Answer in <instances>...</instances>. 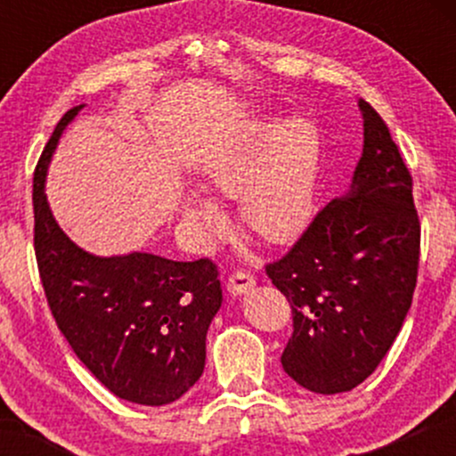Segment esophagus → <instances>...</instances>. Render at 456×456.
Returning a JSON list of instances; mask_svg holds the SVG:
<instances>
[{
    "label": "esophagus",
    "mask_w": 456,
    "mask_h": 456,
    "mask_svg": "<svg viewBox=\"0 0 456 456\" xmlns=\"http://www.w3.org/2000/svg\"><path fill=\"white\" fill-rule=\"evenodd\" d=\"M253 287H255V279L250 274H246V272H235L232 279L227 281L229 294H233V296L248 294V291L253 289Z\"/></svg>",
    "instance_id": "34e87169"
}]
</instances>
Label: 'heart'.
<instances>
[{"label": "heart", "instance_id": "heart-1", "mask_svg": "<svg viewBox=\"0 0 456 456\" xmlns=\"http://www.w3.org/2000/svg\"><path fill=\"white\" fill-rule=\"evenodd\" d=\"M322 139L305 118L259 115L246 122L206 165L209 199L186 192L182 221L201 244H212L227 229L216 203L240 197L238 218L244 232L265 244L296 240L315 214Z\"/></svg>", "mask_w": 456, "mask_h": 456}]
</instances>
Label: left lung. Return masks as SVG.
<instances>
[{
	"label": "left lung",
	"mask_w": 456,
	"mask_h": 456,
	"mask_svg": "<svg viewBox=\"0 0 456 456\" xmlns=\"http://www.w3.org/2000/svg\"><path fill=\"white\" fill-rule=\"evenodd\" d=\"M358 107L364 145L352 184L265 268L294 313L282 369L317 395L352 390L378 369L416 289L420 223L411 175L378 111L364 101Z\"/></svg>",
	"instance_id": "obj_1"
}]
</instances>
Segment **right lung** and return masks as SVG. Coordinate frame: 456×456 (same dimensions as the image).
<instances>
[{
  "mask_svg": "<svg viewBox=\"0 0 456 456\" xmlns=\"http://www.w3.org/2000/svg\"><path fill=\"white\" fill-rule=\"evenodd\" d=\"M86 104L60 119L34 174V246L57 328L104 388L160 407L186 395L206 366V337L223 305L210 259L174 261L133 250L87 253L55 221L46 174L57 143Z\"/></svg>",
  "mask_w": 456,
  "mask_h": 456,
  "instance_id": "obj_1",
  "label": "right lung"
}]
</instances>
